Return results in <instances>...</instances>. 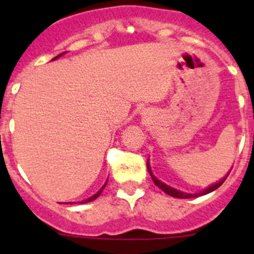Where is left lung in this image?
<instances>
[{
    "label": "left lung",
    "mask_w": 254,
    "mask_h": 254,
    "mask_svg": "<svg viewBox=\"0 0 254 254\" xmlns=\"http://www.w3.org/2000/svg\"><path fill=\"white\" fill-rule=\"evenodd\" d=\"M146 165H147V170H149L150 176H151V178H152V181H154V183H155V185L158 186V187L160 188L161 190H164V192H165V193H167V194H169V196H172V197H176V198H193V197L203 196V194H207V193H210V192H212V190H217V188H219L220 186L223 185V183H224V181H225V179H226V177L229 176V173H228V174H226V176L224 177L223 179H220V181L217 182V183H215V185H211V186H208L207 188H205V190H201V192H198V193H187V192H182V190H176V188L170 187V186L165 185V183H163V182H161V181H159V179L156 178V177H155L154 174H152V172H151V168H150L149 160H147Z\"/></svg>",
    "instance_id": "obj_1"
}]
</instances>
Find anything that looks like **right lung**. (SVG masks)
<instances>
[{"label":"right lung","instance_id":"obj_1","mask_svg":"<svg viewBox=\"0 0 254 254\" xmlns=\"http://www.w3.org/2000/svg\"><path fill=\"white\" fill-rule=\"evenodd\" d=\"M62 55H64V53H61V55H58L57 57H55V58H53V60H57V58H60L61 56H62ZM53 60H52V61H53ZM107 182H108V181H107ZM107 182H105V183H104V186H103V187L100 188V190H98V192H96L95 194H93V196H91V197H89V198L84 199V201H80V202H78V203H87V202H91V201H94V199H96V198H98V197L100 196V193H102V192H103V190H104V187H105V186H107Z\"/></svg>","mask_w":254,"mask_h":254}]
</instances>
